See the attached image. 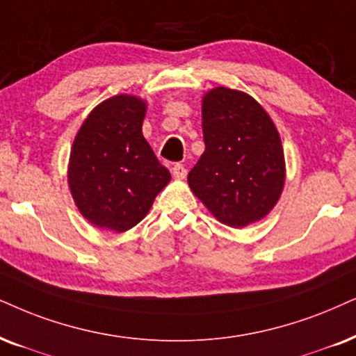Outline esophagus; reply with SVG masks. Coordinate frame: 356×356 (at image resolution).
Masks as SVG:
<instances>
[{"instance_id":"1","label":"esophagus","mask_w":356,"mask_h":356,"mask_svg":"<svg viewBox=\"0 0 356 356\" xmlns=\"http://www.w3.org/2000/svg\"><path fill=\"white\" fill-rule=\"evenodd\" d=\"M172 175L175 179H184L187 175V169L184 168L182 164H174L172 168Z\"/></svg>"}]
</instances>
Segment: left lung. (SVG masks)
Wrapping results in <instances>:
<instances>
[{
  "instance_id": "8db88e82",
  "label": "left lung",
  "mask_w": 356,
  "mask_h": 356,
  "mask_svg": "<svg viewBox=\"0 0 356 356\" xmlns=\"http://www.w3.org/2000/svg\"><path fill=\"white\" fill-rule=\"evenodd\" d=\"M205 151L187 175L213 217L243 228L266 217L284 186V154L273 120L258 102L217 87L202 102Z\"/></svg>"
}]
</instances>
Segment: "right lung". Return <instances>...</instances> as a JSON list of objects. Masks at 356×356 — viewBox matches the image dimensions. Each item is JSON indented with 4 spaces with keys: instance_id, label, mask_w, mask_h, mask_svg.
<instances>
[{
    "instance_id": "1",
    "label": "right lung",
    "mask_w": 356,
    "mask_h": 356,
    "mask_svg": "<svg viewBox=\"0 0 356 356\" xmlns=\"http://www.w3.org/2000/svg\"><path fill=\"white\" fill-rule=\"evenodd\" d=\"M146 103L111 97L83 121L70 152L69 186L80 213L95 227L126 232L141 222L170 181L143 136Z\"/></svg>"
}]
</instances>
